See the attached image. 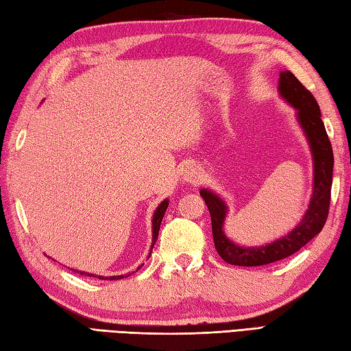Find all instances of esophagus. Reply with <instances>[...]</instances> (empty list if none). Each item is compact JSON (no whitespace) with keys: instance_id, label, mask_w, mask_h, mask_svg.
I'll return each mask as SVG.
<instances>
[{"instance_id":"esophagus-1","label":"esophagus","mask_w":351,"mask_h":351,"mask_svg":"<svg viewBox=\"0 0 351 351\" xmlns=\"http://www.w3.org/2000/svg\"><path fill=\"white\" fill-rule=\"evenodd\" d=\"M200 178H202V171H200V169L196 166H190L182 171V180L187 184H193V185L199 184Z\"/></svg>"}]
</instances>
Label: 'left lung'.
<instances>
[{
  "label": "left lung",
  "instance_id": "8db88e82",
  "mask_svg": "<svg viewBox=\"0 0 351 351\" xmlns=\"http://www.w3.org/2000/svg\"><path fill=\"white\" fill-rule=\"evenodd\" d=\"M279 93L283 99L297 110V121H299L304 136L309 141L312 160H314V190H312L311 202L299 225L289 234L278 238L270 244L259 245V247L256 245L243 247V245L230 241L223 232V225H225L228 213L226 204L211 190H200V196L204 197L208 211L211 214L215 250L228 264L258 267L294 255L312 238L322 232L327 215H329L333 151L322 121V111H319L318 102L289 71L280 72Z\"/></svg>",
  "mask_w": 351,
  "mask_h": 351
}]
</instances>
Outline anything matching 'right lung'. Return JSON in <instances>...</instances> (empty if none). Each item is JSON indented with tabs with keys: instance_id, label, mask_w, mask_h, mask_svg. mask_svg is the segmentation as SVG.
<instances>
[{
	"instance_id": "1",
	"label": "right lung",
	"mask_w": 351,
	"mask_h": 351,
	"mask_svg": "<svg viewBox=\"0 0 351 351\" xmlns=\"http://www.w3.org/2000/svg\"><path fill=\"white\" fill-rule=\"evenodd\" d=\"M169 206V200H162V202L158 205V208H156L155 213H154V217H152V245H151V250H149V256H151V252H152V247L154 244L156 243V238H158V232H160V225H161V220L164 217V213H166ZM140 268V267H138ZM75 273H80L83 276H92V278H96L95 274H90V273H84V271H78V270H73ZM130 276V274H128ZM99 279H110V280H117V279H123L126 278V276L121 274V276H110V278H104V276H98Z\"/></svg>"
}]
</instances>
